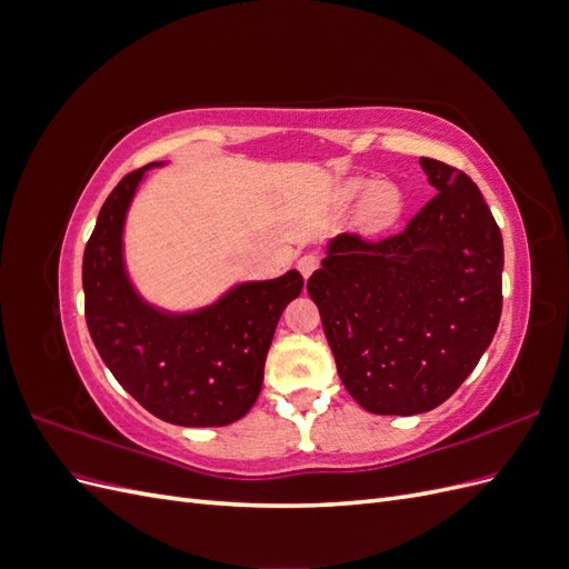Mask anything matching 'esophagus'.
<instances>
[{
	"instance_id": "obj_1",
	"label": "esophagus",
	"mask_w": 569,
	"mask_h": 569,
	"mask_svg": "<svg viewBox=\"0 0 569 569\" xmlns=\"http://www.w3.org/2000/svg\"><path fill=\"white\" fill-rule=\"evenodd\" d=\"M318 266H320V258L313 256V253H306V256H301L299 261H297V268L303 274V280L311 278V274L318 270Z\"/></svg>"
}]
</instances>
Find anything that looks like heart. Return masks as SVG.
I'll use <instances>...</instances> for the list:
<instances>
[{
    "label": "heart",
    "instance_id": "heart-1",
    "mask_svg": "<svg viewBox=\"0 0 569 569\" xmlns=\"http://www.w3.org/2000/svg\"><path fill=\"white\" fill-rule=\"evenodd\" d=\"M339 201L343 206H358L360 226L370 232L385 230L401 213V192L389 182H370V180H351L341 187Z\"/></svg>",
    "mask_w": 569,
    "mask_h": 569
}]
</instances>
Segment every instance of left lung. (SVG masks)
Listing matches in <instances>:
<instances>
[{
    "label": "left lung",
    "mask_w": 569,
    "mask_h": 569,
    "mask_svg": "<svg viewBox=\"0 0 569 569\" xmlns=\"http://www.w3.org/2000/svg\"><path fill=\"white\" fill-rule=\"evenodd\" d=\"M437 189L403 232L339 234L308 280L337 372L375 416L441 406L489 349L503 308V237L479 187L420 159Z\"/></svg>",
    "instance_id": "left-lung-1"
}]
</instances>
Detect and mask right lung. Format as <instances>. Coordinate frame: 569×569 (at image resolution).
Instances as JSON below:
<instances>
[{"label": "right lung", "instance_id": "1", "mask_svg": "<svg viewBox=\"0 0 569 569\" xmlns=\"http://www.w3.org/2000/svg\"><path fill=\"white\" fill-rule=\"evenodd\" d=\"M149 163L116 184L82 256L84 320L118 385L151 416L182 427H222L244 418L263 385L274 327L301 295L297 270L239 282L218 301L176 313L149 303L126 266L123 232Z\"/></svg>", "mask_w": 569, "mask_h": 569}]
</instances>
